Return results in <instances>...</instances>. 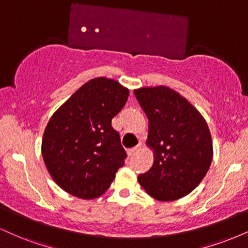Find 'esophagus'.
I'll return each instance as SVG.
<instances>
[{"mask_svg": "<svg viewBox=\"0 0 248 248\" xmlns=\"http://www.w3.org/2000/svg\"><path fill=\"white\" fill-rule=\"evenodd\" d=\"M141 150H142V146L141 144H139V146L134 147L133 149H130L129 152H128V154H129V156H134V155H136L138 153H140Z\"/></svg>", "mask_w": 248, "mask_h": 248, "instance_id": "1", "label": "esophagus"}]
</instances>
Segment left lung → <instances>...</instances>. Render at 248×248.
I'll return each mask as SVG.
<instances>
[{"label":"left lung","instance_id":"left-lung-1","mask_svg":"<svg viewBox=\"0 0 248 248\" xmlns=\"http://www.w3.org/2000/svg\"><path fill=\"white\" fill-rule=\"evenodd\" d=\"M134 94L149 121L147 146L154 152L153 166L139 176V183L161 202L189 195L205 177L213 157L205 119L168 86L141 87Z\"/></svg>","mask_w":248,"mask_h":248}]
</instances>
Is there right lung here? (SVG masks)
Returning <instances> with one entry per match:
<instances>
[{
    "label": "right lung",
    "instance_id": "add662e5",
    "mask_svg": "<svg viewBox=\"0 0 248 248\" xmlns=\"http://www.w3.org/2000/svg\"><path fill=\"white\" fill-rule=\"evenodd\" d=\"M129 90L114 79H91L53 113L42 140V155L64 191L94 199L107 191L127 154L112 119L124 108Z\"/></svg>",
    "mask_w": 248,
    "mask_h": 248
}]
</instances>
